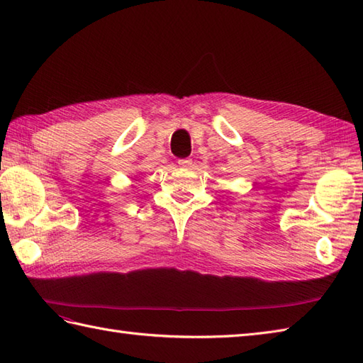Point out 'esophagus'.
<instances>
[{"label": "esophagus", "instance_id": "obj_1", "mask_svg": "<svg viewBox=\"0 0 363 363\" xmlns=\"http://www.w3.org/2000/svg\"><path fill=\"white\" fill-rule=\"evenodd\" d=\"M177 164H179L181 168H190L191 160L190 159H181V160H177Z\"/></svg>", "mask_w": 363, "mask_h": 363}]
</instances>
